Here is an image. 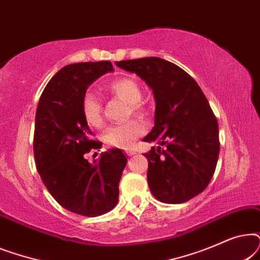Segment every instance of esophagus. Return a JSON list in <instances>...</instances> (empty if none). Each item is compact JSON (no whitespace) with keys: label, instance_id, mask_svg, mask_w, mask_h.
Returning <instances> with one entry per match:
<instances>
[{"label":"esophagus","instance_id":"1","mask_svg":"<svg viewBox=\"0 0 260 260\" xmlns=\"http://www.w3.org/2000/svg\"><path fill=\"white\" fill-rule=\"evenodd\" d=\"M125 152H126V155H127V156H134L135 154H136V151H135V150H131V149H127V150H126Z\"/></svg>","mask_w":260,"mask_h":260}]
</instances>
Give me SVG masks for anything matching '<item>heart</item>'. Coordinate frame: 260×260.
<instances>
[{"label": "heart", "mask_w": 260, "mask_h": 260, "mask_svg": "<svg viewBox=\"0 0 260 260\" xmlns=\"http://www.w3.org/2000/svg\"><path fill=\"white\" fill-rule=\"evenodd\" d=\"M109 90L117 97L124 99L130 104L131 111L136 115H144L145 108L141 104L142 90L136 80L131 78H119L110 84ZM81 111L88 125L101 127L104 122L103 118V108L99 98L92 92L85 93L81 102ZM144 133V127L138 120L116 124L109 126L105 130L103 140L110 147L130 148L131 144Z\"/></svg>", "instance_id": "heart-1"}]
</instances>
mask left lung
<instances>
[{
    "label": "left lung",
    "instance_id": "obj_1",
    "mask_svg": "<svg viewBox=\"0 0 260 260\" xmlns=\"http://www.w3.org/2000/svg\"><path fill=\"white\" fill-rule=\"evenodd\" d=\"M152 90L155 125L144 142L157 148L148 158V184L165 204H182L206 189L219 157V126L197 81L175 63L157 56L116 61ZM162 145L165 149H161Z\"/></svg>",
    "mask_w": 260,
    "mask_h": 260
}]
</instances>
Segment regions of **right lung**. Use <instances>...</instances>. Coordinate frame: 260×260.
<instances>
[{"instance_id": "obj_1", "label": "right lung", "mask_w": 260, "mask_h": 260, "mask_svg": "<svg viewBox=\"0 0 260 260\" xmlns=\"http://www.w3.org/2000/svg\"><path fill=\"white\" fill-rule=\"evenodd\" d=\"M108 72L110 61L71 63L46 85L35 115L34 157L52 197L67 211L98 216L118 202L119 181L127 158L120 149L103 152L90 163L85 154L99 149L81 111L90 85Z\"/></svg>"}]
</instances>
